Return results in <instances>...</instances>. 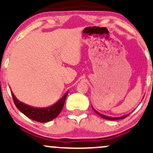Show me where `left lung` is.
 <instances>
[{
    "mask_svg": "<svg viewBox=\"0 0 153 153\" xmlns=\"http://www.w3.org/2000/svg\"><path fill=\"white\" fill-rule=\"evenodd\" d=\"M93 110H94V111L96 113L97 115H100L101 117H102V118L104 119H106V120H120V119H124L126 118V117H128V115H129V114L128 115H123V116H121V117H109V116H107V115H102V114H101L100 113H98V112L97 111V110H95L94 108H93Z\"/></svg>",
    "mask_w": 153,
    "mask_h": 153,
    "instance_id": "obj_1",
    "label": "left lung"
}]
</instances>
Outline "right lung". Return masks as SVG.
<instances>
[{
  "mask_svg": "<svg viewBox=\"0 0 153 153\" xmlns=\"http://www.w3.org/2000/svg\"><path fill=\"white\" fill-rule=\"evenodd\" d=\"M68 93V91L53 105L47 107V108H35L18 100L11 91L14 103L18 109L27 117L40 123L49 122L58 116L63 108Z\"/></svg>",
  "mask_w": 153,
  "mask_h": 153,
  "instance_id": "1",
  "label": "right lung"
}]
</instances>
